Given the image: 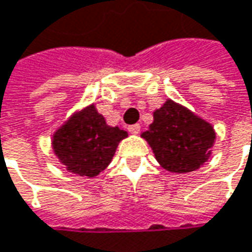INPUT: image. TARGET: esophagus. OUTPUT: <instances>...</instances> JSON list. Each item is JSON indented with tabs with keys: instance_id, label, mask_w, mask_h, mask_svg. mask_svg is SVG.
<instances>
[{
	"instance_id": "1",
	"label": "esophagus",
	"mask_w": 252,
	"mask_h": 252,
	"mask_svg": "<svg viewBox=\"0 0 252 252\" xmlns=\"http://www.w3.org/2000/svg\"><path fill=\"white\" fill-rule=\"evenodd\" d=\"M127 130L130 131L131 134H137V133L140 131V125H137V123H136V125H131V126L127 127Z\"/></svg>"
}]
</instances>
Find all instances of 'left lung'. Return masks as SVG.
I'll return each mask as SVG.
<instances>
[{
    "label": "left lung",
    "instance_id": "obj_1",
    "mask_svg": "<svg viewBox=\"0 0 252 252\" xmlns=\"http://www.w3.org/2000/svg\"><path fill=\"white\" fill-rule=\"evenodd\" d=\"M162 168L169 172L199 169L212 156L213 126L178 102L167 99L153 112V123L141 133Z\"/></svg>",
    "mask_w": 252,
    "mask_h": 252
}]
</instances>
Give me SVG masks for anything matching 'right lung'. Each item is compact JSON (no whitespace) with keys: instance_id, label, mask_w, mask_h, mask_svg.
<instances>
[{"instance_id":"right-lung-1","label":"right lung","mask_w":252,"mask_h":252,"mask_svg":"<svg viewBox=\"0 0 252 252\" xmlns=\"http://www.w3.org/2000/svg\"><path fill=\"white\" fill-rule=\"evenodd\" d=\"M127 131L109 126L95 103L75 111L52 134V149L68 172L95 178L111 164Z\"/></svg>"}]
</instances>
